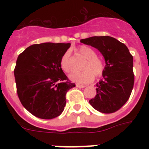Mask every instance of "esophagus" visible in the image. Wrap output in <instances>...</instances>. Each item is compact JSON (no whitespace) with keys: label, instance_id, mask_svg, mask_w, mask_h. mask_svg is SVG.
I'll return each mask as SVG.
<instances>
[{"label":"esophagus","instance_id":"1","mask_svg":"<svg viewBox=\"0 0 149 149\" xmlns=\"http://www.w3.org/2000/svg\"><path fill=\"white\" fill-rule=\"evenodd\" d=\"M76 86L78 88H84L86 87V86L85 85H81V84H76Z\"/></svg>","mask_w":149,"mask_h":149}]
</instances>
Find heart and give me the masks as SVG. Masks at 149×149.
I'll return each instance as SVG.
<instances>
[{"label":"heart","instance_id":"b5f03b06","mask_svg":"<svg viewBox=\"0 0 149 149\" xmlns=\"http://www.w3.org/2000/svg\"><path fill=\"white\" fill-rule=\"evenodd\" d=\"M76 51L86 59L82 67V72H72L69 78L72 81L78 84H88L93 81L95 77H100L104 72V62L97 56V53L93 48L87 45H81L76 48ZM60 66L65 73L71 71V53L65 51L60 60Z\"/></svg>","mask_w":149,"mask_h":149}]
</instances>
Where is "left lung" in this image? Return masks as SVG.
<instances>
[{
    "instance_id": "8db88e82",
    "label": "left lung",
    "mask_w": 149,
    "mask_h": 149,
    "mask_svg": "<svg viewBox=\"0 0 149 149\" xmlns=\"http://www.w3.org/2000/svg\"><path fill=\"white\" fill-rule=\"evenodd\" d=\"M81 42L97 48L106 63L103 79L96 84L97 94L89 104L103 113H115L127 102L134 87L133 56L125 45L108 36H93Z\"/></svg>"
}]
</instances>
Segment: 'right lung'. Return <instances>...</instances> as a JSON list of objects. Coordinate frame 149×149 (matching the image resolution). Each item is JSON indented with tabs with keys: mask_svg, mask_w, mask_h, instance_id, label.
Instances as JSON below:
<instances>
[{
	"mask_svg": "<svg viewBox=\"0 0 149 149\" xmlns=\"http://www.w3.org/2000/svg\"><path fill=\"white\" fill-rule=\"evenodd\" d=\"M70 43H41L18 55L14 69L18 98L24 107L39 119H52L63 113L66 93L75 86L60 66Z\"/></svg>",
	"mask_w": 149,
	"mask_h": 149,
	"instance_id": "right-lung-1",
	"label": "right lung"
}]
</instances>
